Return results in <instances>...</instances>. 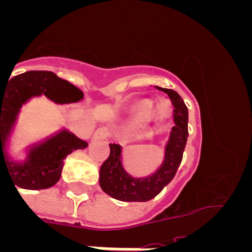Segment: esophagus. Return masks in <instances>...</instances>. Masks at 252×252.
<instances>
[{
    "mask_svg": "<svg viewBox=\"0 0 252 252\" xmlns=\"http://www.w3.org/2000/svg\"><path fill=\"white\" fill-rule=\"evenodd\" d=\"M107 136H108V132H107L106 128H98V130L94 132V135H93L92 139L93 140H104V139H107Z\"/></svg>",
    "mask_w": 252,
    "mask_h": 252,
    "instance_id": "34e87169",
    "label": "esophagus"
}]
</instances>
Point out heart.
Here are the masks:
<instances>
[{"label": "heart", "mask_w": 252, "mask_h": 252, "mask_svg": "<svg viewBox=\"0 0 252 252\" xmlns=\"http://www.w3.org/2000/svg\"><path fill=\"white\" fill-rule=\"evenodd\" d=\"M151 110H153V106H151V102L144 101L141 102L139 107V119L140 120H146L149 116L151 115Z\"/></svg>", "instance_id": "b5f03b06"}]
</instances>
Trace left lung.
Wrapping results in <instances>:
<instances>
[{"mask_svg":"<svg viewBox=\"0 0 252 252\" xmlns=\"http://www.w3.org/2000/svg\"><path fill=\"white\" fill-rule=\"evenodd\" d=\"M170 98L175 126L171 127L165 145V157L154 174L135 178L122 165V148L110 144V157L99 169V186L104 193L122 202H148L157 197L170 183L179 168L188 137V108L179 94L173 90L160 88Z\"/></svg>","mask_w":252,"mask_h":252,"instance_id":"left-lung-1","label":"left lung"}]
</instances>
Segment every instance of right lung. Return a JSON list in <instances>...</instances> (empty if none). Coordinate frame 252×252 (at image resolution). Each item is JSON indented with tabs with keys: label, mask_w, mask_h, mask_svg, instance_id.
I'll return each instance as SVG.
<instances>
[{
	"label": "right lung",
	"mask_w": 252,
	"mask_h": 252,
	"mask_svg": "<svg viewBox=\"0 0 252 252\" xmlns=\"http://www.w3.org/2000/svg\"><path fill=\"white\" fill-rule=\"evenodd\" d=\"M45 95L55 103H73L83 99V92L53 72L31 70L8 78L0 83V170L7 169L12 183L24 189H46L58 183L64 159L78 149H86V141L70 131L60 130L28 149L24 161L12 160L8 155V139L16 125L22 104L32 97ZM17 189V188H16Z\"/></svg>",
	"instance_id": "right-lung-1"
}]
</instances>
